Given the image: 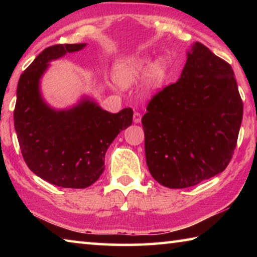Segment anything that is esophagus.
I'll use <instances>...</instances> for the list:
<instances>
[{"mask_svg": "<svg viewBox=\"0 0 257 257\" xmlns=\"http://www.w3.org/2000/svg\"><path fill=\"white\" fill-rule=\"evenodd\" d=\"M133 120H134L135 123H139V122H141V121H142V114H141V113L135 112V113H134V118H133Z\"/></svg>", "mask_w": 257, "mask_h": 257, "instance_id": "1", "label": "esophagus"}]
</instances>
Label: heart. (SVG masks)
<instances>
[{"label": "heart", "instance_id": "heart-1", "mask_svg": "<svg viewBox=\"0 0 257 257\" xmlns=\"http://www.w3.org/2000/svg\"><path fill=\"white\" fill-rule=\"evenodd\" d=\"M114 80L118 85L128 87L144 77V89L147 94L158 93L163 88L168 77V63L163 58H158L150 64L146 56H132L116 62Z\"/></svg>", "mask_w": 257, "mask_h": 257}]
</instances>
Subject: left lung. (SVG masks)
<instances>
[{"mask_svg": "<svg viewBox=\"0 0 257 257\" xmlns=\"http://www.w3.org/2000/svg\"><path fill=\"white\" fill-rule=\"evenodd\" d=\"M241 120L231 67L193 43L179 79L151 99L142 118L152 177L187 188L219 175L232 158Z\"/></svg>", "mask_w": 257, "mask_h": 257, "instance_id": "1", "label": "left lung"}]
</instances>
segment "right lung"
Returning <instances> with one entry per match:
<instances>
[{
    "mask_svg": "<svg viewBox=\"0 0 257 257\" xmlns=\"http://www.w3.org/2000/svg\"><path fill=\"white\" fill-rule=\"evenodd\" d=\"M86 45L47 47L20 76L17 87L15 129L25 162L43 180L63 188L93 185L105 169L108 146L133 123L130 107L107 112L88 95L66 108L45 101L41 82L52 61Z\"/></svg>",
    "mask_w": 257,
    "mask_h": 257,
    "instance_id": "1",
    "label": "right lung"
}]
</instances>
